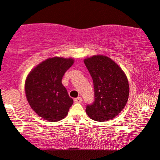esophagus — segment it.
Segmentation results:
<instances>
[{"instance_id":"34e87169","label":"esophagus","mask_w":160,"mask_h":160,"mask_svg":"<svg viewBox=\"0 0 160 160\" xmlns=\"http://www.w3.org/2000/svg\"><path fill=\"white\" fill-rule=\"evenodd\" d=\"M82 102V98L81 97H77L76 99H74V102L75 103H80Z\"/></svg>"}]
</instances>
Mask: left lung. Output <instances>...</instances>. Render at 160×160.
<instances>
[{
  "mask_svg": "<svg viewBox=\"0 0 160 160\" xmlns=\"http://www.w3.org/2000/svg\"><path fill=\"white\" fill-rule=\"evenodd\" d=\"M92 78L95 100L86 112L91 119L105 122L117 116L128 99L129 84L125 73L116 63L105 55L84 59Z\"/></svg>",
  "mask_w": 160,
  "mask_h": 160,
  "instance_id": "obj_1",
  "label": "left lung"
}]
</instances>
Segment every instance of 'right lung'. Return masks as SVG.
Returning <instances> with one entry per match:
<instances>
[{"label": "right lung", "instance_id": "right-lung-1", "mask_svg": "<svg viewBox=\"0 0 160 160\" xmlns=\"http://www.w3.org/2000/svg\"><path fill=\"white\" fill-rule=\"evenodd\" d=\"M73 62V58H50L33 68L26 77L25 91L28 102L45 120L58 122L68 114L73 100L61 80Z\"/></svg>", "mask_w": 160, "mask_h": 160}]
</instances>
